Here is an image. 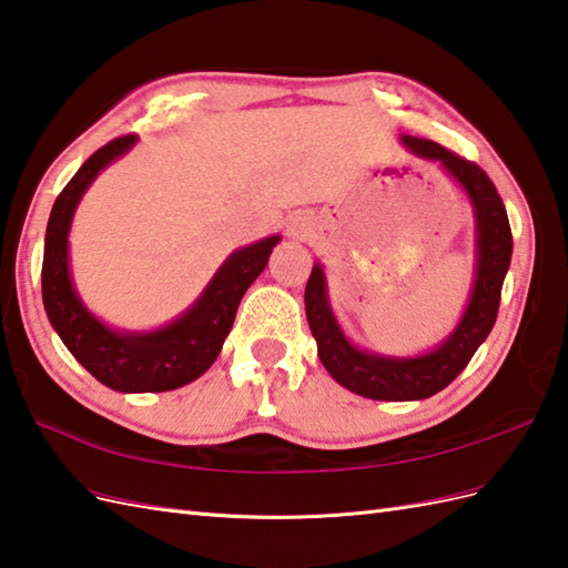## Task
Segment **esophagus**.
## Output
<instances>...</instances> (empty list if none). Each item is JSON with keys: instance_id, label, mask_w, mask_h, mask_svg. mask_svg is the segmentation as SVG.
<instances>
[{"instance_id": "1", "label": "esophagus", "mask_w": 568, "mask_h": 568, "mask_svg": "<svg viewBox=\"0 0 568 568\" xmlns=\"http://www.w3.org/2000/svg\"><path fill=\"white\" fill-rule=\"evenodd\" d=\"M310 230V220L307 217H295L293 222L287 224V232L293 236H305Z\"/></svg>"}]
</instances>
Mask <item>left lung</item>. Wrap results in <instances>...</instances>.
Masks as SVG:
<instances>
[{
  "mask_svg": "<svg viewBox=\"0 0 568 568\" xmlns=\"http://www.w3.org/2000/svg\"><path fill=\"white\" fill-rule=\"evenodd\" d=\"M404 142L412 152L440 162L447 169V174H453L463 183V189L469 193V201L474 203V213H477V283H474L463 322L440 348H435L428 355H420V358H385V355L353 348L346 336L341 334L334 314L328 310L320 263L312 268L305 287L307 322L326 371L346 389L361 394V397L382 402L433 397L465 371L471 355L477 353L496 324L500 287H504L513 254V234L506 205L500 201L494 181L486 176V171L477 162H469L433 140L406 135Z\"/></svg>",
  "mask_w": 568,
  "mask_h": 568,
  "instance_id": "8db88e82",
  "label": "left lung"
}]
</instances>
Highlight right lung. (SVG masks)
I'll return each instance as SVG.
<instances>
[{"mask_svg": "<svg viewBox=\"0 0 568 568\" xmlns=\"http://www.w3.org/2000/svg\"><path fill=\"white\" fill-rule=\"evenodd\" d=\"M135 144L121 135L103 144L79 166L50 210L43 252V305L50 324L74 358L101 385L115 392H166L189 385L215 363L234 324L236 307L261 271L266 268L281 236L234 252L207 285L193 310L154 334H115L79 302L68 266V232L79 197L99 171Z\"/></svg>", "mask_w": 568, "mask_h": 568, "instance_id": "1", "label": "right lung"}]
</instances>
